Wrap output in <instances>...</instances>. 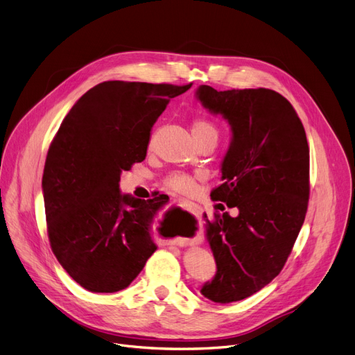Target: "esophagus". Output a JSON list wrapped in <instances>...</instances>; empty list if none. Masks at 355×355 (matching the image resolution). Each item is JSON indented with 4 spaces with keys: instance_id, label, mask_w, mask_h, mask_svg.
Returning <instances> with one entry per match:
<instances>
[{
    "instance_id": "obj_1",
    "label": "esophagus",
    "mask_w": 355,
    "mask_h": 355,
    "mask_svg": "<svg viewBox=\"0 0 355 355\" xmlns=\"http://www.w3.org/2000/svg\"><path fill=\"white\" fill-rule=\"evenodd\" d=\"M175 203L179 205L182 209H186V211H193V206L191 202H187L184 199H175ZM171 245H178L176 242H171Z\"/></svg>"
}]
</instances>
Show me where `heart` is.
Listing matches in <instances>:
<instances>
[{"mask_svg":"<svg viewBox=\"0 0 355 355\" xmlns=\"http://www.w3.org/2000/svg\"><path fill=\"white\" fill-rule=\"evenodd\" d=\"M192 133L195 140L199 143L202 140H214L218 141L219 139V129L212 120L207 119H196L192 123ZM163 184L168 189L178 192V193H191L195 187V179L189 175L184 173H169L163 179Z\"/></svg>","mask_w":355,"mask_h":355,"instance_id":"b5f03b06","label":"heart"}]
</instances>
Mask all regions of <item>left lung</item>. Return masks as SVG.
Instances as JSON below:
<instances>
[{
    "label": "left lung",
    "mask_w": 355,
    "mask_h": 355,
    "mask_svg": "<svg viewBox=\"0 0 355 355\" xmlns=\"http://www.w3.org/2000/svg\"><path fill=\"white\" fill-rule=\"evenodd\" d=\"M196 94L232 128L223 183L211 198L239 214L206 219L218 270L200 289L207 300L227 304L258 293L291 255L308 209L309 148L293 104L274 90L200 86Z\"/></svg>",
    "instance_id": "left-lung-1"
}]
</instances>
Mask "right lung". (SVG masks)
I'll return each instance as SVG.
<instances>
[{"label":"right lung","instance_id":"add662e5","mask_svg":"<svg viewBox=\"0 0 355 355\" xmlns=\"http://www.w3.org/2000/svg\"><path fill=\"white\" fill-rule=\"evenodd\" d=\"M191 86L100 83L77 100L50 144L43 173L50 246L92 293L128 288L156 251L152 234L168 200L121 195L120 173L144 160L155 121Z\"/></svg>","mask_w":355,"mask_h":355}]
</instances>
